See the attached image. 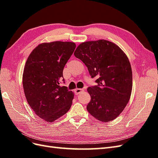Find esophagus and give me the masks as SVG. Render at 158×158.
<instances>
[{"mask_svg":"<svg viewBox=\"0 0 158 158\" xmlns=\"http://www.w3.org/2000/svg\"><path fill=\"white\" fill-rule=\"evenodd\" d=\"M82 91H83V89H79V88H77L75 89V94L76 95H79V94H81Z\"/></svg>","mask_w":158,"mask_h":158,"instance_id":"obj_1","label":"esophagus"}]
</instances>
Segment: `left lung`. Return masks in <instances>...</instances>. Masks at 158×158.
<instances>
[{"label": "left lung", "mask_w": 158, "mask_h": 158, "mask_svg": "<svg viewBox=\"0 0 158 158\" xmlns=\"http://www.w3.org/2000/svg\"><path fill=\"white\" fill-rule=\"evenodd\" d=\"M74 55L98 83L87 88L88 112L102 122L115 119L126 107L132 91V70L126 54L116 44L100 39L81 43Z\"/></svg>", "instance_id": "8db88e82"}]
</instances>
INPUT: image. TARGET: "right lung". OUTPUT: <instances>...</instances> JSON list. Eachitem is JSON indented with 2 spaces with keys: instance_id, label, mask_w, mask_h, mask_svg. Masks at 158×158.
I'll return each instance as SVG.
<instances>
[{
  "instance_id": "add662e5",
  "label": "right lung",
  "mask_w": 158,
  "mask_h": 158,
  "mask_svg": "<svg viewBox=\"0 0 158 158\" xmlns=\"http://www.w3.org/2000/svg\"><path fill=\"white\" fill-rule=\"evenodd\" d=\"M75 47L73 42L43 43L28 56L23 89L30 107L44 121L53 122L71 108L74 93L59 85L64 67Z\"/></svg>"
}]
</instances>
